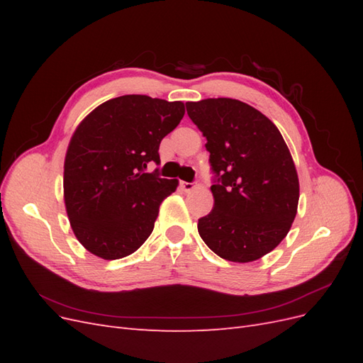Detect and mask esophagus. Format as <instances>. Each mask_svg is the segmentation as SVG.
<instances>
[{
    "label": "esophagus",
    "mask_w": 363,
    "mask_h": 363,
    "mask_svg": "<svg viewBox=\"0 0 363 363\" xmlns=\"http://www.w3.org/2000/svg\"><path fill=\"white\" fill-rule=\"evenodd\" d=\"M180 188L184 192H191L195 189V183H188V182H180Z\"/></svg>",
    "instance_id": "obj_1"
}]
</instances>
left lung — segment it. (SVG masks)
<instances>
[{
  "label": "left lung",
  "instance_id": "obj_1",
  "mask_svg": "<svg viewBox=\"0 0 363 363\" xmlns=\"http://www.w3.org/2000/svg\"><path fill=\"white\" fill-rule=\"evenodd\" d=\"M206 136L213 208L199 233L215 255L255 262L289 233L300 199L298 174L279 128L257 108L233 98L186 103Z\"/></svg>",
  "mask_w": 363,
  "mask_h": 363
}]
</instances>
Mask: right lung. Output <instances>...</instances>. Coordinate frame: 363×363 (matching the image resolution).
I'll use <instances>...</instances> for the list:
<instances>
[{
    "label": "right lung",
    "mask_w": 363,
    "mask_h": 363,
    "mask_svg": "<svg viewBox=\"0 0 363 363\" xmlns=\"http://www.w3.org/2000/svg\"><path fill=\"white\" fill-rule=\"evenodd\" d=\"M183 115L182 101L123 95L77 125L65 156L63 199L75 238L94 256L123 259L151 235L179 180L145 169L160 162V140Z\"/></svg>",
    "instance_id": "add662e5"
}]
</instances>
